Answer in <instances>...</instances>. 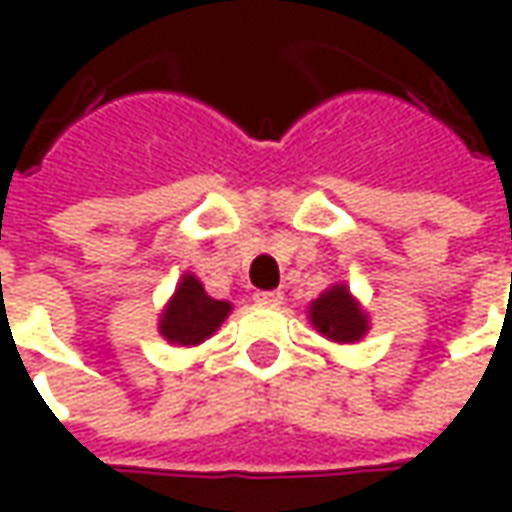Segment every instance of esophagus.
<instances>
[{"label":"esophagus","instance_id":"34e87169","mask_svg":"<svg viewBox=\"0 0 512 512\" xmlns=\"http://www.w3.org/2000/svg\"><path fill=\"white\" fill-rule=\"evenodd\" d=\"M256 302H259V305L276 307L285 302V293H282V290H259V293H256Z\"/></svg>","mask_w":512,"mask_h":512}]
</instances>
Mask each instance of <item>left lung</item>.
I'll use <instances>...</instances> for the list:
<instances>
[{
  "mask_svg": "<svg viewBox=\"0 0 512 512\" xmlns=\"http://www.w3.org/2000/svg\"><path fill=\"white\" fill-rule=\"evenodd\" d=\"M307 316H310V325L316 327L322 336L339 344L359 342L370 327L367 325V313L344 285L327 287L316 302H310Z\"/></svg>",
  "mask_w": 512,
  "mask_h": 512,
  "instance_id": "1",
  "label": "left lung"
}]
</instances>
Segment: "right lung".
<instances>
[{"mask_svg": "<svg viewBox=\"0 0 512 512\" xmlns=\"http://www.w3.org/2000/svg\"><path fill=\"white\" fill-rule=\"evenodd\" d=\"M230 313V302L210 299L202 282L185 273L176 285V293L170 296L168 307L159 316V333L170 344H199L210 339Z\"/></svg>", "mask_w": 512, "mask_h": 512, "instance_id": "obj_1", "label": "right lung"}]
</instances>
